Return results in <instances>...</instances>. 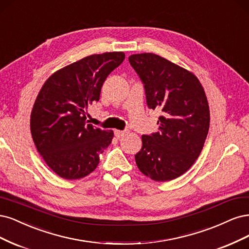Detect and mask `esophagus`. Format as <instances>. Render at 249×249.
I'll return each mask as SVG.
<instances>
[{
  "label": "esophagus",
  "mask_w": 249,
  "mask_h": 249,
  "mask_svg": "<svg viewBox=\"0 0 249 249\" xmlns=\"http://www.w3.org/2000/svg\"><path fill=\"white\" fill-rule=\"evenodd\" d=\"M127 133H128V131H126V130H115V135H116V138H118V139L122 138V136L126 135Z\"/></svg>",
  "instance_id": "esophagus-1"
}]
</instances>
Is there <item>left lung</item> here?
<instances>
[{"instance_id": "1", "label": "left lung", "mask_w": 249, "mask_h": 249, "mask_svg": "<svg viewBox=\"0 0 249 249\" xmlns=\"http://www.w3.org/2000/svg\"><path fill=\"white\" fill-rule=\"evenodd\" d=\"M130 65L145 87L148 107L159 109V131L142 135L139 170L157 182L180 177L204 147L210 110L202 84L192 72L152 53L131 54Z\"/></svg>"}]
</instances>
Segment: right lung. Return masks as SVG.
Returning a JSON list of instances; mask_svg holds the SVG:
<instances>
[{
    "mask_svg": "<svg viewBox=\"0 0 249 249\" xmlns=\"http://www.w3.org/2000/svg\"><path fill=\"white\" fill-rule=\"evenodd\" d=\"M123 52L92 54L55 71L43 84L31 113V134L39 154L59 177L76 180L91 174L114 138L86 121V109L100 97Z\"/></svg>",
    "mask_w": 249,
    "mask_h": 249,
    "instance_id": "1",
    "label": "right lung"
}]
</instances>
